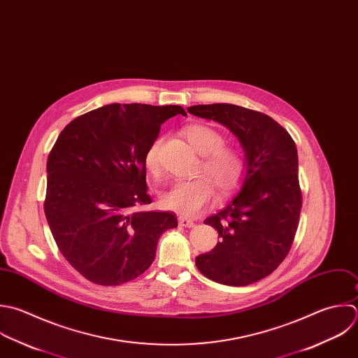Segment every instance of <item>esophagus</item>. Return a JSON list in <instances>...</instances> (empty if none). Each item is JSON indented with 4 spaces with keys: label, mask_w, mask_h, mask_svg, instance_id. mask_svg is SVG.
<instances>
[{
    "label": "esophagus",
    "mask_w": 358,
    "mask_h": 358,
    "mask_svg": "<svg viewBox=\"0 0 358 358\" xmlns=\"http://www.w3.org/2000/svg\"><path fill=\"white\" fill-rule=\"evenodd\" d=\"M178 223H180V226H182V227H192V226L195 224L191 219H187V217H184V216H180V217H178Z\"/></svg>",
    "instance_id": "1"
}]
</instances>
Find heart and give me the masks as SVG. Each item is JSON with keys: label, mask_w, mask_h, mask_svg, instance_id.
Here are the masks:
<instances>
[{"label": "heart", "mask_w": 358, "mask_h": 358, "mask_svg": "<svg viewBox=\"0 0 358 358\" xmlns=\"http://www.w3.org/2000/svg\"><path fill=\"white\" fill-rule=\"evenodd\" d=\"M192 149L203 156L202 171L212 179L220 192L229 194L240 187L245 176V163L241 155L224 146V136L216 129L195 124L184 132ZM160 141L150 145L145 155V167L150 174L160 170ZM215 198V187L210 180L201 177L188 181H176L162 192L163 206L178 212L181 216L194 217Z\"/></svg>", "instance_id": "1"}]
</instances>
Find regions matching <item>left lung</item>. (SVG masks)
Returning <instances> with one entry per match:
<instances>
[{
    "label": "left lung",
    "mask_w": 358,
    "mask_h": 358,
    "mask_svg": "<svg viewBox=\"0 0 358 358\" xmlns=\"http://www.w3.org/2000/svg\"><path fill=\"white\" fill-rule=\"evenodd\" d=\"M192 115L224 125L245 153L240 192L205 224L217 230L216 247L195 258L208 279L247 286L271 275L293 244L301 212L297 148L269 115L229 103L188 107Z\"/></svg>",
    "instance_id": "obj_1"
}]
</instances>
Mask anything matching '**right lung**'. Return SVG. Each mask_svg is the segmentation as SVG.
I'll return each mask as SVG.
<instances>
[{
  "label": "right lung",
  "instance_id": "right-lung-1",
  "mask_svg": "<svg viewBox=\"0 0 358 358\" xmlns=\"http://www.w3.org/2000/svg\"><path fill=\"white\" fill-rule=\"evenodd\" d=\"M181 106L108 104L72 120L47 160L44 213L59 252L85 279L118 286L142 275L160 236L177 227L170 212L142 209L145 155Z\"/></svg>",
  "mask_w": 358,
  "mask_h": 358
}]
</instances>
